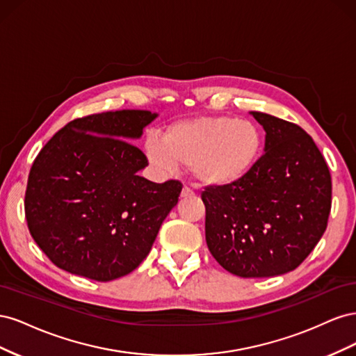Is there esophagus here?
<instances>
[{
    "instance_id": "1",
    "label": "esophagus",
    "mask_w": 356,
    "mask_h": 356,
    "mask_svg": "<svg viewBox=\"0 0 356 356\" xmlns=\"http://www.w3.org/2000/svg\"><path fill=\"white\" fill-rule=\"evenodd\" d=\"M191 196H195V191H193L190 187H187V186H184L182 187V190H181V197H191Z\"/></svg>"
}]
</instances>
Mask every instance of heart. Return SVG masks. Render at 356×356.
<instances>
[{
    "instance_id": "obj_1",
    "label": "heart",
    "mask_w": 356,
    "mask_h": 356,
    "mask_svg": "<svg viewBox=\"0 0 356 356\" xmlns=\"http://www.w3.org/2000/svg\"><path fill=\"white\" fill-rule=\"evenodd\" d=\"M264 152L263 129L236 117H197L170 124L163 136H148L145 157L159 172L190 166L200 186L239 184L260 161Z\"/></svg>"
}]
</instances>
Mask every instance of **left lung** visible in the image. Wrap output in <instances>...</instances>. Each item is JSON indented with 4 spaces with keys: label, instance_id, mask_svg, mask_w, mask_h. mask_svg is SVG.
I'll return each mask as SVG.
<instances>
[{
    "label": "left lung",
    "instance_id": "obj_1",
    "mask_svg": "<svg viewBox=\"0 0 356 356\" xmlns=\"http://www.w3.org/2000/svg\"><path fill=\"white\" fill-rule=\"evenodd\" d=\"M251 114L266 131L264 154L239 184L204 188V234L211 254L227 272L270 277L294 270L324 234L331 175L300 126Z\"/></svg>",
    "mask_w": 356,
    "mask_h": 356
}]
</instances>
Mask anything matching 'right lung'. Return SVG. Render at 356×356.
<instances>
[{
	"mask_svg": "<svg viewBox=\"0 0 356 356\" xmlns=\"http://www.w3.org/2000/svg\"><path fill=\"white\" fill-rule=\"evenodd\" d=\"M157 115L122 110L77 118L38 153L25 193L28 229L62 270L108 282L152 250L182 190L179 181L138 175L148 160L129 141Z\"/></svg>",
	"mask_w": 356,
	"mask_h": 356,
	"instance_id": "1",
	"label": "right lung"
}]
</instances>
